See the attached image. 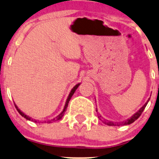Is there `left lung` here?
<instances>
[{
    "label": "left lung",
    "mask_w": 159,
    "mask_h": 159,
    "mask_svg": "<svg viewBox=\"0 0 159 159\" xmlns=\"http://www.w3.org/2000/svg\"><path fill=\"white\" fill-rule=\"evenodd\" d=\"M148 101H149V99H148ZM148 101L146 102V103L145 104V105H144V106H142V108H140V110H139V111L136 112V113L134 114V115H133V116L131 117V118H129V119L127 120L126 121H124L123 123H117V124H114L113 122H110V121H109V122H105V123H106L107 125H118V126H119L120 125H121V124H123V125H130V124H131V123L134 122V121H136V120H137L138 118L140 117V115H142V113L143 112L144 109H145V108L146 107V105H147V104H148Z\"/></svg>",
    "instance_id": "left-lung-1"
}]
</instances>
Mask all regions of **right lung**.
Masks as SVG:
<instances>
[{
	"mask_svg": "<svg viewBox=\"0 0 159 159\" xmlns=\"http://www.w3.org/2000/svg\"><path fill=\"white\" fill-rule=\"evenodd\" d=\"M79 85H80V84H76V85H75V87L73 88V89L71 90V91H70V92L69 95H68V99H67L66 104H65V108H64L63 111H62L60 115H58V116H57V117H56L55 118H54V119L51 120V121H48V122H49V123H50V122H51V121H57V120H59V119H61V118L62 117H63V115H64V113H65V111H66V109H67V108H68V103H69V101H70V98L72 97V95H73V94H74V93H75V91H76V89H78V86H79ZM15 108H16V109L17 110V111L19 112V114H20V115H21V116H23L24 118H26V119H28V120H31V119H30V117H28V115H25V114H24L23 112H22V111H20V109H18V108H17V107L16 106V105H15ZM35 122H36V121H35ZM44 122H46V121H44Z\"/></svg>",
	"mask_w": 159,
	"mask_h": 159,
	"instance_id": "1",
	"label": "right lung"
}]
</instances>
